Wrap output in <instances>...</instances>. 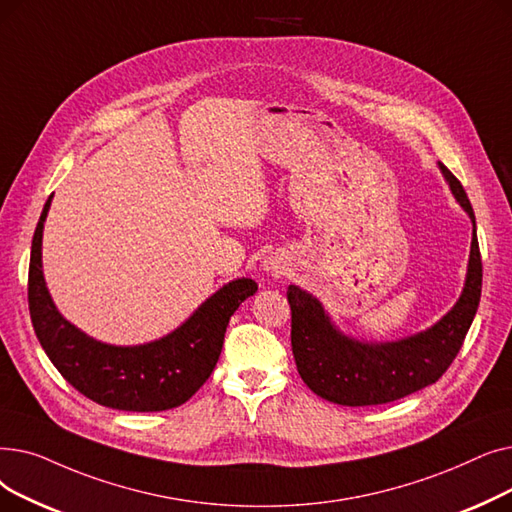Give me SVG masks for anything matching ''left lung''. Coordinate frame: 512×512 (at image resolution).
Listing matches in <instances>:
<instances>
[{
    "mask_svg": "<svg viewBox=\"0 0 512 512\" xmlns=\"http://www.w3.org/2000/svg\"><path fill=\"white\" fill-rule=\"evenodd\" d=\"M454 198L473 221L467 283L456 306L431 329L392 344H362L333 329L319 300L289 285L291 350L298 373L316 396L342 406L387 404L440 379L465 342L481 298V252L473 206L460 181L440 164Z\"/></svg>",
    "mask_w": 512,
    "mask_h": 512,
    "instance_id": "obj_1",
    "label": "left lung"
}]
</instances>
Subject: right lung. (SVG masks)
<instances>
[{"label":"right lung","mask_w":512,"mask_h":512,"mask_svg":"<svg viewBox=\"0 0 512 512\" xmlns=\"http://www.w3.org/2000/svg\"><path fill=\"white\" fill-rule=\"evenodd\" d=\"M45 202L33 235L29 264V312L45 354L85 398L116 410L156 412L181 406L206 383L223 350L233 312L254 296L252 279H237L208 298L191 319L158 342L118 348L100 344L62 319L41 271Z\"/></svg>","instance_id":"1"}]
</instances>
